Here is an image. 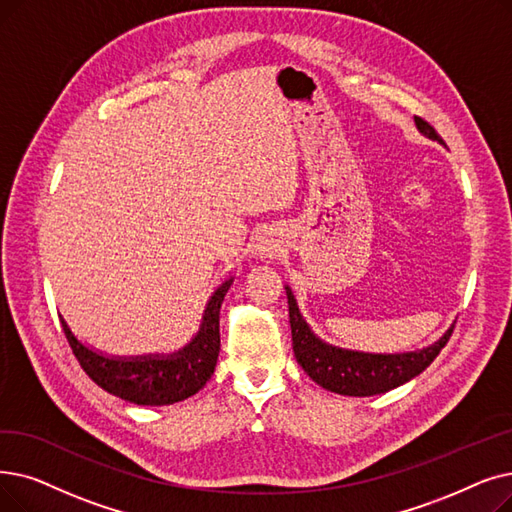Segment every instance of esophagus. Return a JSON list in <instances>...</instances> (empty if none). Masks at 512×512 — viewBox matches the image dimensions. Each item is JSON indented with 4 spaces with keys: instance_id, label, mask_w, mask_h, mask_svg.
Returning <instances> with one entry per match:
<instances>
[{
    "instance_id": "obj_1",
    "label": "esophagus",
    "mask_w": 512,
    "mask_h": 512,
    "mask_svg": "<svg viewBox=\"0 0 512 512\" xmlns=\"http://www.w3.org/2000/svg\"><path fill=\"white\" fill-rule=\"evenodd\" d=\"M274 251H276V247H274L272 242H268V240L259 244V255H265V257H268V255H274Z\"/></svg>"
}]
</instances>
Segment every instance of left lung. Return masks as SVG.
<instances>
[{"label":"left lung","mask_w":512,"mask_h":512,"mask_svg":"<svg viewBox=\"0 0 512 512\" xmlns=\"http://www.w3.org/2000/svg\"><path fill=\"white\" fill-rule=\"evenodd\" d=\"M414 123L420 133L427 138L437 140L443 144L441 136L435 131L431 123L425 119L414 117ZM286 288L288 299V318H291V332H293V351L301 368L309 374V379L318 383L320 387L349 397H368L391 391L399 385L408 383L414 376L425 370L439 351L446 347L450 341L454 324L446 330L437 343L408 353H364V351H351L341 349L335 345H328L318 339L303 316L299 314V307L291 288Z\"/></svg>","instance_id":"obj_1"}]
</instances>
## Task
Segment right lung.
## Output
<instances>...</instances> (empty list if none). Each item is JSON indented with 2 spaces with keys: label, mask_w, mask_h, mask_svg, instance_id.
<instances>
[{
  "label": "right lung",
  "mask_w": 512,
  "mask_h": 512,
  "mask_svg": "<svg viewBox=\"0 0 512 512\" xmlns=\"http://www.w3.org/2000/svg\"><path fill=\"white\" fill-rule=\"evenodd\" d=\"M232 278L221 284L209 299L198 335L171 355H140V358H110L77 341L62 318V330L77 362L104 391L138 406H167L201 391L217 364L219 355V309Z\"/></svg>",
  "instance_id": "right-lung-1"
}]
</instances>
